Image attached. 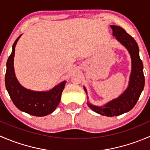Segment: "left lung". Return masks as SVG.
<instances>
[{
	"mask_svg": "<svg viewBox=\"0 0 150 150\" xmlns=\"http://www.w3.org/2000/svg\"><path fill=\"white\" fill-rule=\"evenodd\" d=\"M110 28L112 30V35L115 37L117 41L126 48L131 57V70L128 86L120 96L101 106L91 103L87 89L85 86L83 89L87 95L88 106L93 112L104 116L112 117L129 112L135 106L144 87V76L143 64L139 57V46L134 38L120 27L110 25Z\"/></svg>",
	"mask_w": 150,
	"mask_h": 150,
	"instance_id": "8db88e82",
	"label": "left lung"
}]
</instances>
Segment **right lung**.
I'll list each match as a JSON object with an SVG mask.
<instances>
[{"mask_svg":"<svg viewBox=\"0 0 150 150\" xmlns=\"http://www.w3.org/2000/svg\"><path fill=\"white\" fill-rule=\"evenodd\" d=\"M22 35L15 40L11 54L6 63L5 84L6 90L14 105L21 111L37 117H43L52 113L61 99L66 81H62L48 91H33L21 85L16 77L13 66L15 47Z\"/></svg>","mask_w":150,"mask_h":150,"instance_id":"add662e5","label":"right lung"}]
</instances>
